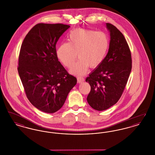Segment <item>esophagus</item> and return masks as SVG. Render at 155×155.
<instances>
[{
    "instance_id": "1",
    "label": "esophagus",
    "mask_w": 155,
    "mask_h": 155,
    "mask_svg": "<svg viewBox=\"0 0 155 155\" xmlns=\"http://www.w3.org/2000/svg\"><path fill=\"white\" fill-rule=\"evenodd\" d=\"M77 81L78 83H82L84 81V78L83 77H78Z\"/></svg>"
}]
</instances>
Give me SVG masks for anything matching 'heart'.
<instances>
[{
	"label": "heart",
	"instance_id": "b5f03b06",
	"mask_svg": "<svg viewBox=\"0 0 155 155\" xmlns=\"http://www.w3.org/2000/svg\"><path fill=\"white\" fill-rule=\"evenodd\" d=\"M67 43H63L57 49L60 61L68 68L74 65L78 56L80 58L71 70L75 75H84L89 66H99L105 58L109 41L103 32L77 28L71 31L67 37Z\"/></svg>",
	"mask_w": 155,
	"mask_h": 155
}]
</instances>
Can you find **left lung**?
I'll list each match as a JSON object with an SVG mask.
<instances>
[{
    "label": "left lung",
    "mask_w": 155,
    "mask_h": 155,
    "mask_svg": "<svg viewBox=\"0 0 155 155\" xmlns=\"http://www.w3.org/2000/svg\"><path fill=\"white\" fill-rule=\"evenodd\" d=\"M110 32L109 51L102 63L85 81L91 86L87 96L95 110H106L121 97L132 68L131 53L123 34L113 25L106 23Z\"/></svg>",
    "instance_id": "left-lung-1"
}]
</instances>
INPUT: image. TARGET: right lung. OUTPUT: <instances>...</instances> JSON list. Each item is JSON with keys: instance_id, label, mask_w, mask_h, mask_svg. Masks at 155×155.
<instances>
[{"instance_id": "add662e5", "label": "right lung", "mask_w": 155, "mask_h": 155, "mask_svg": "<svg viewBox=\"0 0 155 155\" xmlns=\"http://www.w3.org/2000/svg\"><path fill=\"white\" fill-rule=\"evenodd\" d=\"M69 28L63 24H38L21 46L17 69L26 96L33 106L45 113L61 109L77 84V78L68 73L56 54V43Z\"/></svg>"}]
</instances>
